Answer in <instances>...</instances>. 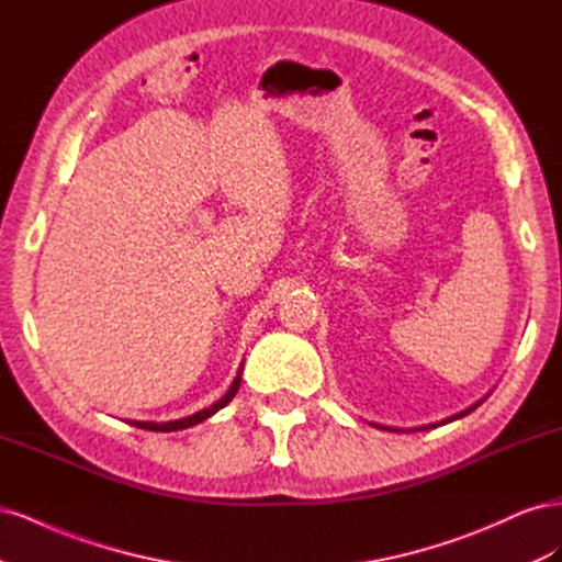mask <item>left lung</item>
Returning a JSON list of instances; mask_svg holds the SVG:
<instances>
[{
    "label": "left lung",
    "mask_w": 562,
    "mask_h": 562,
    "mask_svg": "<svg viewBox=\"0 0 562 562\" xmlns=\"http://www.w3.org/2000/svg\"><path fill=\"white\" fill-rule=\"evenodd\" d=\"M490 396V394H487ZM487 396H483L481 401H475L473 405H469L467 411H462V413H457V415H450V417H446V419H440V422H431V424H424V427H415V429H401V427H384V424H378V422H370L372 427L375 429H386V431H422V429H436V427H443V424H448V422H454V419H462L464 415H469V413H473L475 407H479Z\"/></svg>",
    "instance_id": "8db88e82"
}]
</instances>
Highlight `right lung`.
Returning <instances> with one entry per match:
<instances>
[{
	"instance_id": "right-lung-1",
	"label": "right lung",
	"mask_w": 562,
	"mask_h": 562,
	"mask_svg": "<svg viewBox=\"0 0 562 562\" xmlns=\"http://www.w3.org/2000/svg\"><path fill=\"white\" fill-rule=\"evenodd\" d=\"M241 372H244V363L239 366V372H236V378H234L232 386L227 389V394L220 398V401H215L211 407H203V411H199V413H194L190 417H180V419H171V422H140V419H126V422L131 424V427L147 429V431H164V434L190 429V427H194V424L213 417L217 411H223V407L236 396V391H239V386H241Z\"/></svg>"
}]
</instances>
